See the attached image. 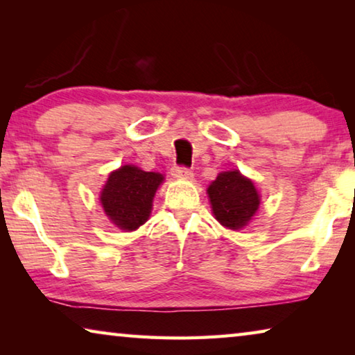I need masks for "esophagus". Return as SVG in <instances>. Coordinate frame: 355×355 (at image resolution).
<instances>
[{
    "label": "esophagus",
    "instance_id": "esophagus-1",
    "mask_svg": "<svg viewBox=\"0 0 355 355\" xmlns=\"http://www.w3.org/2000/svg\"><path fill=\"white\" fill-rule=\"evenodd\" d=\"M172 175L177 178H191L192 172H191V169H188V167H184V166H175L172 169Z\"/></svg>",
    "mask_w": 355,
    "mask_h": 355
}]
</instances>
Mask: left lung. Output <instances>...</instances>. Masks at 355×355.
I'll return each instance as SVG.
<instances>
[{
    "label": "left lung",
    "instance_id": "8db88e82",
    "mask_svg": "<svg viewBox=\"0 0 355 355\" xmlns=\"http://www.w3.org/2000/svg\"><path fill=\"white\" fill-rule=\"evenodd\" d=\"M208 196L216 219L232 230L248 225L260 205L254 183L238 171L219 173L209 184Z\"/></svg>",
    "mask_w": 355,
    "mask_h": 355
}]
</instances>
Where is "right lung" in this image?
I'll use <instances>...</instances> for the list:
<instances>
[{
  "mask_svg": "<svg viewBox=\"0 0 355 355\" xmlns=\"http://www.w3.org/2000/svg\"><path fill=\"white\" fill-rule=\"evenodd\" d=\"M163 175L123 166L112 172L101 192V205L114 224L122 230H136L148 219L156 189Z\"/></svg>",
  "mask_w": 355,
  "mask_h": 355,
  "instance_id": "right-lung-1",
  "label": "right lung"
}]
</instances>
